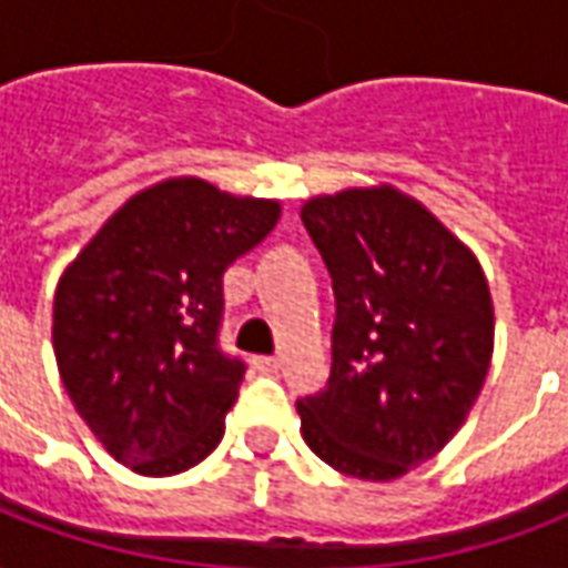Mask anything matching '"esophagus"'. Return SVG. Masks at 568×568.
<instances>
[{
    "label": "esophagus",
    "mask_w": 568,
    "mask_h": 568,
    "mask_svg": "<svg viewBox=\"0 0 568 568\" xmlns=\"http://www.w3.org/2000/svg\"><path fill=\"white\" fill-rule=\"evenodd\" d=\"M252 368L261 371V374H273V371H280V358H276V356H255V358H252Z\"/></svg>",
    "instance_id": "34e87169"
}]
</instances>
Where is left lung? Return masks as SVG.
<instances>
[{
	"mask_svg": "<svg viewBox=\"0 0 568 568\" xmlns=\"http://www.w3.org/2000/svg\"><path fill=\"white\" fill-rule=\"evenodd\" d=\"M332 273L328 389L297 405L320 459L395 480L463 428L487 381L496 313L484 267L426 203L389 182L304 200Z\"/></svg>",
	"mask_w": 568,
	"mask_h": 568,
	"instance_id": "8db88e82",
	"label": "left lung"
}]
</instances>
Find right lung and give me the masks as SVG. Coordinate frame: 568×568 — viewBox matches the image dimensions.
<instances>
[{
    "instance_id": "obj_1",
    "label": "right lung",
    "mask_w": 568,
    "mask_h": 568,
    "mask_svg": "<svg viewBox=\"0 0 568 568\" xmlns=\"http://www.w3.org/2000/svg\"><path fill=\"white\" fill-rule=\"evenodd\" d=\"M280 215V200L173 175L118 206L67 264L57 371L93 438L130 471L179 475L222 440L246 374L219 349L222 276Z\"/></svg>"
}]
</instances>
